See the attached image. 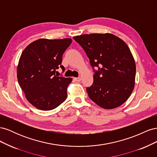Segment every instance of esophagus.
Returning <instances> with one entry per match:
<instances>
[{
    "instance_id": "1",
    "label": "esophagus",
    "mask_w": 157,
    "mask_h": 157,
    "mask_svg": "<svg viewBox=\"0 0 157 157\" xmlns=\"http://www.w3.org/2000/svg\"><path fill=\"white\" fill-rule=\"evenodd\" d=\"M74 80L76 82H80L81 80V78L80 77H77V78H74Z\"/></svg>"
}]
</instances>
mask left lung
Segmentation results:
<instances>
[{"label":"left lung","mask_w":157,"mask_h":157,"mask_svg":"<svg viewBox=\"0 0 157 157\" xmlns=\"http://www.w3.org/2000/svg\"><path fill=\"white\" fill-rule=\"evenodd\" d=\"M82 47L94 70V82L86 88L89 98L105 109H115L129 98L135 86L136 63L129 47L111 33L73 37Z\"/></svg>","instance_id":"1"}]
</instances>
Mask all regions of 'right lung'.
Returning <instances> with one entry per match:
<instances>
[{
	"mask_svg": "<svg viewBox=\"0 0 157 157\" xmlns=\"http://www.w3.org/2000/svg\"><path fill=\"white\" fill-rule=\"evenodd\" d=\"M72 42L63 39H40L31 42L22 52L17 67L19 84L31 105L49 111L58 107L67 96L71 78L58 77L62 56Z\"/></svg>",
	"mask_w": 157,
	"mask_h": 157,
	"instance_id": "add662e5",
	"label": "right lung"
}]
</instances>
